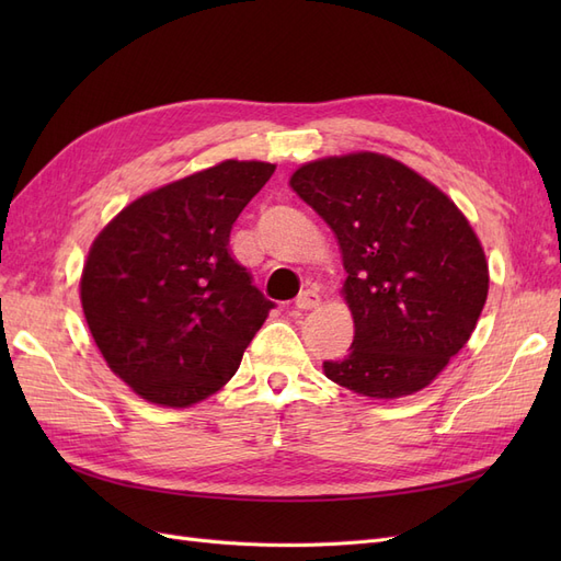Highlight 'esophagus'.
I'll use <instances>...</instances> for the list:
<instances>
[{"mask_svg": "<svg viewBox=\"0 0 561 561\" xmlns=\"http://www.w3.org/2000/svg\"><path fill=\"white\" fill-rule=\"evenodd\" d=\"M320 304V295L316 290H304L297 299H295V307L301 309V311H309V309H316Z\"/></svg>", "mask_w": 561, "mask_h": 561, "instance_id": "obj_1", "label": "esophagus"}]
</instances>
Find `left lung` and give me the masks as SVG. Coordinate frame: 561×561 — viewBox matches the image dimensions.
<instances>
[{
	"label": "left lung",
	"instance_id": "8db88e82",
	"mask_svg": "<svg viewBox=\"0 0 561 561\" xmlns=\"http://www.w3.org/2000/svg\"><path fill=\"white\" fill-rule=\"evenodd\" d=\"M301 201L342 250L355 336L322 363L353 393L393 400L426 388L466 346L489 293L480 239L456 203L404 163L355 151L297 168Z\"/></svg>",
	"mask_w": 561,
	"mask_h": 561
}]
</instances>
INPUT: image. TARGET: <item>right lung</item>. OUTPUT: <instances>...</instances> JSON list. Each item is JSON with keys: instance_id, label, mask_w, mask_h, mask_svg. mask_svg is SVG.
Here are the masks:
<instances>
[{"instance_id": "obj_1", "label": "right lung", "mask_w": 561, "mask_h": 561, "mask_svg": "<svg viewBox=\"0 0 561 561\" xmlns=\"http://www.w3.org/2000/svg\"><path fill=\"white\" fill-rule=\"evenodd\" d=\"M222 161L133 201L98 233L81 307L110 369L140 398L190 407L222 388L274 301L229 252V233L274 175Z\"/></svg>"}]
</instances>
